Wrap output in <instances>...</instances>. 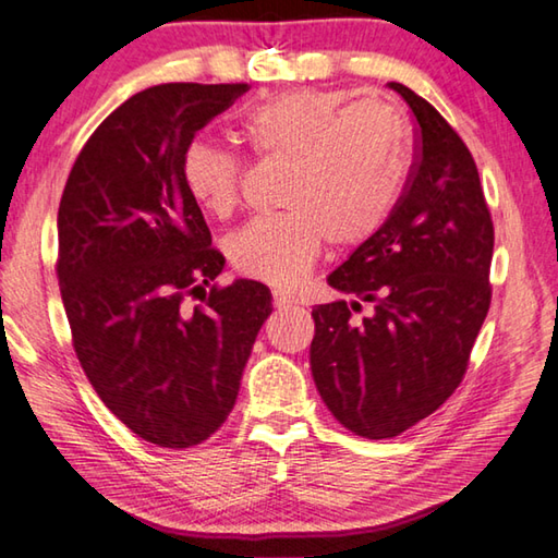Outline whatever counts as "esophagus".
<instances>
[{
	"mask_svg": "<svg viewBox=\"0 0 558 558\" xmlns=\"http://www.w3.org/2000/svg\"><path fill=\"white\" fill-rule=\"evenodd\" d=\"M274 308H289V306H296V296L291 294V291L284 289H274Z\"/></svg>",
	"mask_w": 558,
	"mask_h": 558,
	"instance_id": "obj_1",
	"label": "esophagus"
}]
</instances>
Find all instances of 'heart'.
I'll list each match as a JSON object with an SVG mask.
<instances>
[{
    "instance_id": "b5f03b06",
    "label": "heart",
    "mask_w": 558,
    "mask_h": 558,
    "mask_svg": "<svg viewBox=\"0 0 558 558\" xmlns=\"http://www.w3.org/2000/svg\"><path fill=\"white\" fill-rule=\"evenodd\" d=\"M240 136L262 161L289 163L287 213L257 218L232 234L230 259L242 277L291 287L314 267L324 244L360 247L397 210L412 163L404 114L345 90H291L242 117ZM244 163L234 151L195 140L181 154L191 201L215 218L238 208Z\"/></svg>"
}]
</instances>
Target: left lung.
<instances>
[{"mask_svg": "<svg viewBox=\"0 0 558 558\" xmlns=\"http://www.w3.org/2000/svg\"><path fill=\"white\" fill-rule=\"evenodd\" d=\"M416 120L402 198L373 240L330 274L357 301L314 308V383L340 424L395 438L434 414L463 383L493 301L495 230L477 166L441 112L389 83ZM367 300L376 311L355 322Z\"/></svg>", "mask_w": 558, "mask_h": 558, "instance_id": "obj_1", "label": "left lung"}]
</instances>
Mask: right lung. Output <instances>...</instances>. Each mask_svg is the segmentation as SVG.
<instances>
[{
    "label": "right lung",
    "instance_id": "1",
    "mask_svg": "<svg viewBox=\"0 0 558 558\" xmlns=\"http://www.w3.org/2000/svg\"><path fill=\"white\" fill-rule=\"evenodd\" d=\"M247 90L136 93L85 142L58 208L56 274L83 373L132 434L173 451L225 424L271 314L259 281H215L225 257L181 181L195 132Z\"/></svg>",
    "mask_w": 558,
    "mask_h": 558
}]
</instances>
